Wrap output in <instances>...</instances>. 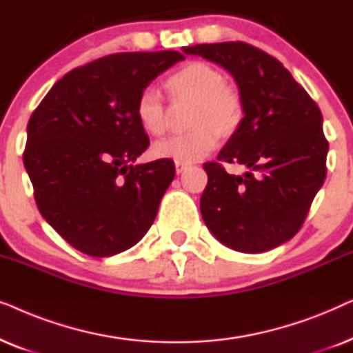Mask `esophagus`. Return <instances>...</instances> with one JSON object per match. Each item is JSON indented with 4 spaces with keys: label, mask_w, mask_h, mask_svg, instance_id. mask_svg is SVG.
Wrapping results in <instances>:
<instances>
[{
    "label": "esophagus",
    "mask_w": 353,
    "mask_h": 353,
    "mask_svg": "<svg viewBox=\"0 0 353 353\" xmlns=\"http://www.w3.org/2000/svg\"><path fill=\"white\" fill-rule=\"evenodd\" d=\"M175 168L176 173H183L188 168V163H181V162H175Z\"/></svg>",
    "instance_id": "1"
}]
</instances>
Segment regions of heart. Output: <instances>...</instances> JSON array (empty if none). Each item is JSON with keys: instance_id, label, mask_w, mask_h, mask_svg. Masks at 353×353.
<instances>
[{"instance_id": "b5f03b06", "label": "heart", "mask_w": 353, "mask_h": 353, "mask_svg": "<svg viewBox=\"0 0 353 353\" xmlns=\"http://www.w3.org/2000/svg\"><path fill=\"white\" fill-rule=\"evenodd\" d=\"M167 91L175 105L191 104L186 119L190 132L157 141L152 156L181 163H192L216 146V137L231 138L244 117V103L239 91L226 83L219 67L204 61H191L172 74ZM134 112L141 128L152 137H162L170 125V114L162 94L148 86L139 93Z\"/></svg>"}]
</instances>
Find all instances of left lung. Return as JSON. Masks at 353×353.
I'll list each match as a JSON object with an SVG mask.
<instances>
[{
	"instance_id": "8db88e82",
	"label": "left lung",
	"mask_w": 353,
	"mask_h": 353,
	"mask_svg": "<svg viewBox=\"0 0 353 353\" xmlns=\"http://www.w3.org/2000/svg\"><path fill=\"white\" fill-rule=\"evenodd\" d=\"M234 77L244 103L238 132L216 162H205L209 181L201 214L212 234L228 248L260 254L301 230L326 178L327 139L323 115L310 94L276 57L249 43L225 41L183 48ZM225 163H241L230 176Z\"/></svg>"
}]
</instances>
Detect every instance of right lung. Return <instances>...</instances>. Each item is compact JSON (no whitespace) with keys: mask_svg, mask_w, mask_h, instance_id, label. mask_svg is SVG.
Returning <instances> with one entry per match:
<instances>
[{"mask_svg":"<svg viewBox=\"0 0 353 353\" xmlns=\"http://www.w3.org/2000/svg\"><path fill=\"white\" fill-rule=\"evenodd\" d=\"M178 51L115 52L67 72L33 110L23 165L38 210L80 252L110 257L133 248L175 176L168 159L133 165L149 137L134 105Z\"/></svg>","mask_w":353,"mask_h":353,"instance_id":"obj_1","label":"right lung"}]
</instances>
